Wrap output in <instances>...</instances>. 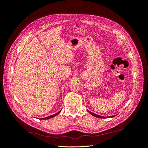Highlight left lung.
Instances as JSON below:
<instances>
[{"label": "left lung", "mask_w": 148, "mask_h": 148, "mask_svg": "<svg viewBox=\"0 0 148 148\" xmlns=\"http://www.w3.org/2000/svg\"><path fill=\"white\" fill-rule=\"evenodd\" d=\"M88 112L91 115H93L94 117H97V118H101V119H106V118H110V117H115V116L116 115H112V116H110V117H104V116H101V115H97V114H95V113H92V112H91V111H89V110H88Z\"/></svg>", "instance_id": "left-lung-1"}]
</instances>
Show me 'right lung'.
I'll use <instances>...</instances> for the list:
<instances>
[{"label":"right lung","mask_w":148,"mask_h":148,"mask_svg":"<svg viewBox=\"0 0 148 148\" xmlns=\"http://www.w3.org/2000/svg\"><path fill=\"white\" fill-rule=\"evenodd\" d=\"M60 111L61 110H60L59 112H57V113H56V114H53V115H50V116H48V117H45V118H41V119H43V120H46V119H51V118H52V117H54L55 116H56L57 115H58L59 114L60 112Z\"/></svg>","instance_id":"add662e5"}]
</instances>
